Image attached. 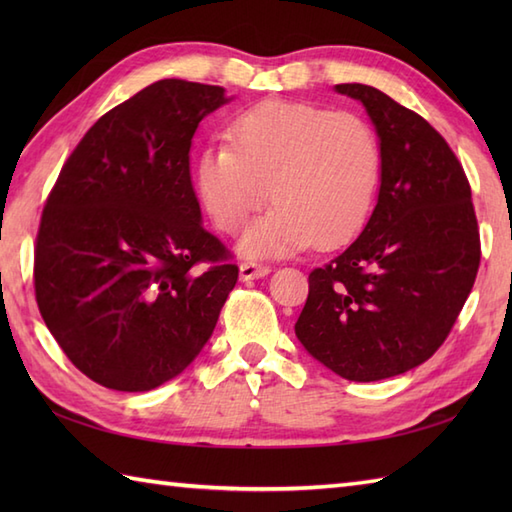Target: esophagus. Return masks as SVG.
<instances>
[{
  "mask_svg": "<svg viewBox=\"0 0 512 512\" xmlns=\"http://www.w3.org/2000/svg\"><path fill=\"white\" fill-rule=\"evenodd\" d=\"M270 273V266L259 264V262H244L239 266V279L250 281V279H262Z\"/></svg>",
  "mask_w": 512,
  "mask_h": 512,
  "instance_id": "esophagus-1",
  "label": "esophagus"
}]
</instances>
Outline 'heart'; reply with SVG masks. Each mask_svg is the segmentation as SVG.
I'll return each mask as SVG.
<instances>
[{
  "instance_id": "obj_1",
  "label": "heart",
  "mask_w": 512,
  "mask_h": 512,
  "mask_svg": "<svg viewBox=\"0 0 512 512\" xmlns=\"http://www.w3.org/2000/svg\"><path fill=\"white\" fill-rule=\"evenodd\" d=\"M228 145L202 151L200 202L233 235L268 198L275 202L244 233L248 257L334 248L361 231L380 180V145L361 116L292 101H266L239 114Z\"/></svg>"
}]
</instances>
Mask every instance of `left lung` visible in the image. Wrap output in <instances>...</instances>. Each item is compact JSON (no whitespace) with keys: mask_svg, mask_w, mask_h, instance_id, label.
<instances>
[{"mask_svg":"<svg viewBox=\"0 0 512 512\" xmlns=\"http://www.w3.org/2000/svg\"><path fill=\"white\" fill-rule=\"evenodd\" d=\"M334 92L376 129L378 200L363 233L310 273L295 334L334 374L372 383L422 365L447 339L480 268V231L469 180L436 129L372 85Z\"/></svg>","mask_w":512,"mask_h":512,"instance_id":"left-lung-1","label":"left lung"}]
</instances>
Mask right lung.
I'll return each instance as SVG.
<instances>
[{
    "label": "right lung",
    "instance_id": "1",
    "mask_svg": "<svg viewBox=\"0 0 512 512\" xmlns=\"http://www.w3.org/2000/svg\"><path fill=\"white\" fill-rule=\"evenodd\" d=\"M228 101L220 85H147L90 127L43 209L39 312L74 367L107 389L149 391L182 374L237 284L202 226L189 165L195 129Z\"/></svg>",
    "mask_w": 512,
    "mask_h": 512
}]
</instances>
